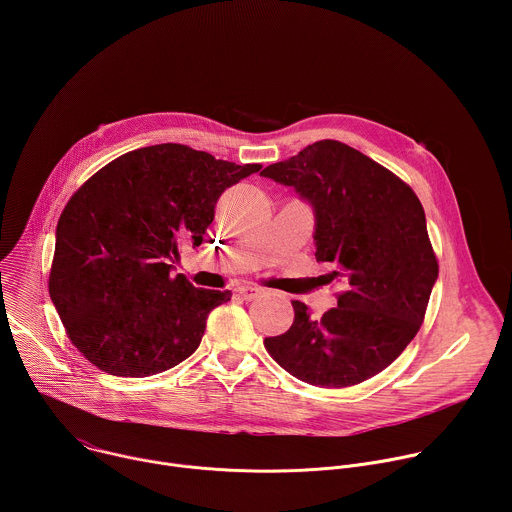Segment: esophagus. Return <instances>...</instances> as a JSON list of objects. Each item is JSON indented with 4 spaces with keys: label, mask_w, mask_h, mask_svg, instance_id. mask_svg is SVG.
Instances as JSON below:
<instances>
[{
    "label": "esophagus",
    "mask_w": 512,
    "mask_h": 512,
    "mask_svg": "<svg viewBox=\"0 0 512 512\" xmlns=\"http://www.w3.org/2000/svg\"><path fill=\"white\" fill-rule=\"evenodd\" d=\"M235 291H237V294H239L243 300H247V302L257 300V298L263 294V289H261V287H255V285H239Z\"/></svg>",
    "instance_id": "esophagus-1"
}]
</instances>
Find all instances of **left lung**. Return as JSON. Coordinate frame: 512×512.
I'll return each instance as SVG.
<instances>
[{
    "label": "left lung",
    "mask_w": 512,
    "mask_h": 512,
    "mask_svg": "<svg viewBox=\"0 0 512 512\" xmlns=\"http://www.w3.org/2000/svg\"><path fill=\"white\" fill-rule=\"evenodd\" d=\"M261 176L294 188L314 208L316 259L344 291L320 320L302 302L294 324L265 338L279 367L316 387L367 381L415 338L437 279L425 212L393 172L334 139L267 166Z\"/></svg>",
    "instance_id": "8db88e82"
}]
</instances>
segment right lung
<instances>
[{"mask_svg":"<svg viewBox=\"0 0 512 512\" xmlns=\"http://www.w3.org/2000/svg\"><path fill=\"white\" fill-rule=\"evenodd\" d=\"M180 143L133 150L89 178L64 206L48 279L70 342L115 377H150L186 360L208 314L231 291L174 275L198 247L218 196L259 172Z\"/></svg>","mask_w":512,"mask_h":512,"instance_id":"1","label":"right lung"}]
</instances>
